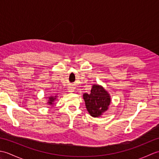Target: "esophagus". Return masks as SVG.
Segmentation results:
<instances>
[{
	"mask_svg": "<svg viewBox=\"0 0 159 159\" xmlns=\"http://www.w3.org/2000/svg\"><path fill=\"white\" fill-rule=\"evenodd\" d=\"M74 91V87H68V92H73Z\"/></svg>",
	"mask_w": 159,
	"mask_h": 159,
	"instance_id": "esophagus-1",
	"label": "esophagus"
}]
</instances>
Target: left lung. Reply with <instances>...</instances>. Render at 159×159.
<instances>
[{
	"label": "left lung",
	"instance_id": "1",
	"mask_svg": "<svg viewBox=\"0 0 159 159\" xmlns=\"http://www.w3.org/2000/svg\"><path fill=\"white\" fill-rule=\"evenodd\" d=\"M87 110L92 117H98L108 109L111 98L109 94L101 86L93 85L89 93H84Z\"/></svg>",
	"mask_w": 159,
	"mask_h": 159
}]
</instances>
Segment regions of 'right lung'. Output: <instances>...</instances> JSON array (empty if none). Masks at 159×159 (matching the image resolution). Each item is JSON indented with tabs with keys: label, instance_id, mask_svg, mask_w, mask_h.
<instances>
[{
	"label": "right lung",
	"instance_id": "right-lung-1",
	"mask_svg": "<svg viewBox=\"0 0 159 159\" xmlns=\"http://www.w3.org/2000/svg\"><path fill=\"white\" fill-rule=\"evenodd\" d=\"M56 99V96L55 97H49V100H48V104H52L54 100H55Z\"/></svg>",
	"mask_w": 159,
	"mask_h": 159
}]
</instances>
